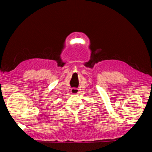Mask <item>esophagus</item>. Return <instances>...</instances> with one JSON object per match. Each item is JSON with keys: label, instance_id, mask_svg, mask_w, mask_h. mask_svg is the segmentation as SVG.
<instances>
[{"label": "esophagus", "instance_id": "34e87169", "mask_svg": "<svg viewBox=\"0 0 152 152\" xmlns=\"http://www.w3.org/2000/svg\"><path fill=\"white\" fill-rule=\"evenodd\" d=\"M71 93H72L74 94H78V88H72Z\"/></svg>", "mask_w": 152, "mask_h": 152}]
</instances>
